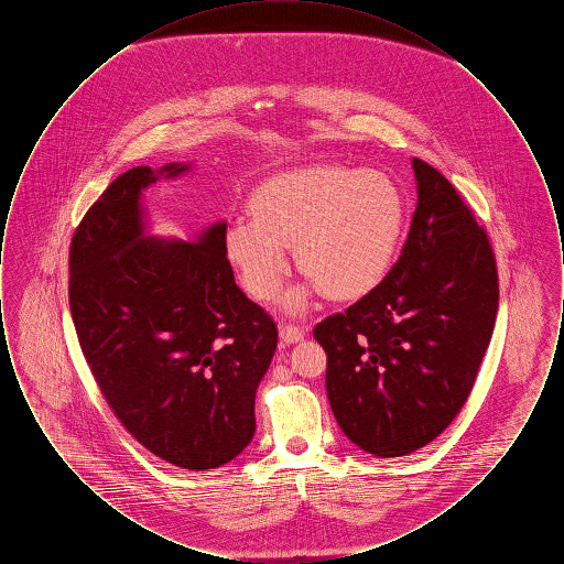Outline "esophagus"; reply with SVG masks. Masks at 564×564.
I'll return each mask as SVG.
<instances>
[{"label":"esophagus","instance_id":"1","mask_svg":"<svg viewBox=\"0 0 564 564\" xmlns=\"http://www.w3.org/2000/svg\"><path fill=\"white\" fill-rule=\"evenodd\" d=\"M279 336H281L283 343L294 345V343L304 338V329H302L300 325H294V323H283V325L279 327Z\"/></svg>","mask_w":564,"mask_h":564}]
</instances>
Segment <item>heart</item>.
<instances>
[{
  "instance_id": "1",
  "label": "heart",
  "mask_w": 564,
  "mask_h": 564,
  "mask_svg": "<svg viewBox=\"0 0 564 564\" xmlns=\"http://www.w3.org/2000/svg\"><path fill=\"white\" fill-rule=\"evenodd\" d=\"M251 221H235L224 253L247 295L267 302L276 294L292 249L304 290L332 302H355L389 276L402 247L408 203L393 175L340 162H315L260 182L247 198Z\"/></svg>"
}]
</instances>
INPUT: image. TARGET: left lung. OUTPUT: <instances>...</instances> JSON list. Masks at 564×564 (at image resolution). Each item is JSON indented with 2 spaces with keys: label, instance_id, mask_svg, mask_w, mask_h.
Instances as JSON below:
<instances>
[{
  "label": "left lung",
  "instance_id": "8db88e82",
  "mask_svg": "<svg viewBox=\"0 0 564 564\" xmlns=\"http://www.w3.org/2000/svg\"><path fill=\"white\" fill-rule=\"evenodd\" d=\"M412 166L419 205L400 260L372 294L313 329L332 412L376 456L410 455L455 421L499 308L486 230L437 169Z\"/></svg>",
  "mask_w": 564,
  "mask_h": 564
}]
</instances>
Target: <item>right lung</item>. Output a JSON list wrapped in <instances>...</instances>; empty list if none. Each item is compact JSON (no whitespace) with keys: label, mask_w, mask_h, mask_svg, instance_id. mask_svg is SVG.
<instances>
[{"label":"right lung","mask_w":564,"mask_h":564,"mask_svg":"<svg viewBox=\"0 0 564 564\" xmlns=\"http://www.w3.org/2000/svg\"><path fill=\"white\" fill-rule=\"evenodd\" d=\"M186 169L134 166L93 203L69 245V308L124 430L166 463L203 471L253 437L276 323L235 283L224 221L196 242L143 237L141 189Z\"/></svg>","instance_id":"right-lung-1"}]
</instances>
